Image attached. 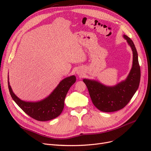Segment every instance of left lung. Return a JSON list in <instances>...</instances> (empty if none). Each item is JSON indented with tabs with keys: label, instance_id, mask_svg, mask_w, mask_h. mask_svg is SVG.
I'll list each match as a JSON object with an SVG mask.
<instances>
[{
	"label": "left lung",
	"instance_id": "1",
	"mask_svg": "<svg viewBox=\"0 0 151 151\" xmlns=\"http://www.w3.org/2000/svg\"><path fill=\"white\" fill-rule=\"evenodd\" d=\"M124 37L133 51L132 68L126 80L113 87L106 86L95 80H83L93 104L103 112H114L124 108L135 93L139 85L141 71L137 49L129 37L124 35Z\"/></svg>",
	"mask_w": 151,
	"mask_h": 151
}]
</instances>
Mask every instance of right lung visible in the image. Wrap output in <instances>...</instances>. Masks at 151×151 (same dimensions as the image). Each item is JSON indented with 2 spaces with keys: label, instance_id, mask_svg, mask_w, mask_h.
Wrapping results in <instances>:
<instances>
[{
  "label": "right lung",
  "instance_id": "obj_1",
  "mask_svg": "<svg viewBox=\"0 0 151 151\" xmlns=\"http://www.w3.org/2000/svg\"><path fill=\"white\" fill-rule=\"evenodd\" d=\"M75 81L76 77L74 75L63 79L48 97L37 102H27L20 100L13 93L9 81L8 85L12 99L24 112L37 121H47L61 114L64 107L66 95Z\"/></svg>",
  "mask_w": 151,
  "mask_h": 151
}]
</instances>
